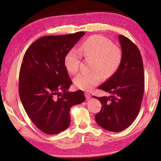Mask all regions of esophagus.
<instances>
[{
  "label": "esophagus",
  "instance_id": "1",
  "mask_svg": "<svg viewBox=\"0 0 161 161\" xmlns=\"http://www.w3.org/2000/svg\"><path fill=\"white\" fill-rule=\"evenodd\" d=\"M84 95H85V97H86V98L87 99V100H89V99H90L91 97V94L88 93H85Z\"/></svg>",
  "mask_w": 161,
  "mask_h": 161
}]
</instances>
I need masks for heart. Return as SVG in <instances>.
<instances>
[{
    "mask_svg": "<svg viewBox=\"0 0 161 161\" xmlns=\"http://www.w3.org/2000/svg\"><path fill=\"white\" fill-rule=\"evenodd\" d=\"M80 51L72 48L66 54L64 64L72 74L76 73L80 68L81 54L85 57L93 59L90 73H81L74 78V84L78 88L89 91L100 84L102 75L104 77L111 76L120 64L122 52L114 46L111 40L100 35L92 36L80 47Z\"/></svg>",
    "mask_w": 161,
    "mask_h": 161,
    "instance_id": "obj_1",
    "label": "heart"
}]
</instances>
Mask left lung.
I'll return each mask as SVG.
<instances>
[{"label": "left lung", "instance_id": "left-lung-1", "mask_svg": "<svg viewBox=\"0 0 161 161\" xmlns=\"http://www.w3.org/2000/svg\"><path fill=\"white\" fill-rule=\"evenodd\" d=\"M118 39L122 49L120 64L115 73L98 87L111 95L93 96L102 105L95 116V121L101 127L113 132L122 131L134 121L145 89L143 63L138 47L123 35H119Z\"/></svg>", "mask_w": 161, "mask_h": 161}]
</instances>
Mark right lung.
<instances>
[{
    "instance_id": "add662e5",
    "label": "right lung",
    "mask_w": 161,
    "mask_h": 161,
    "mask_svg": "<svg viewBox=\"0 0 161 161\" xmlns=\"http://www.w3.org/2000/svg\"><path fill=\"white\" fill-rule=\"evenodd\" d=\"M85 35L46 36L27 50L20 66L19 91L23 106L37 128L57 134L70 123V108L82 103V91L68 92L72 81L64 64L68 51Z\"/></svg>"
}]
</instances>
